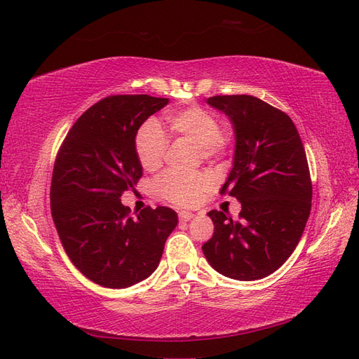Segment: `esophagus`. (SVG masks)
<instances>
[{
    "instance_id": "1",
    "label": "esophagus",
    "mask_w": 359,
    "mask_h": 359,
    "mask_svg": "<svg viewBox=\"0 0 359 359\" xmlns=\"http://www.w3.org/2000/svg\"><path fill=\"white\" fill-rule=\"evenodd\" d=\"M178 217H180V222L181 223H187V222H190L193 219V214L189 212V211H180Z\"/></svg>"
}]
</instances>
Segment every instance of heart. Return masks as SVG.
<instances>
[{
  "instance_id": "1",
  "label": "heart",
  "mask_w": 359,
  "mask_h": 359,
  "mask_svg": "<svg viewBox=\"0 0 359 359\" xmlns=\"http://www.w3.org/2000/svg\"><path fill=\"white\" fill-rule=\"evenodd\" d=\"M170 128L180 136L198 144L203 157L219 154L224 147V136L220 132L219 121L214 114L199 106H190L186 109L173 111L168 115ZM168 151V137L156 121L145 123L136 136L137 158L147 170H154L161 166ZM212 186V181L205 173L184 175L178 172H168L157 184L160 194L165 199L190 206L198 203L205 191Z\"/></svg>"
}]
</instances>
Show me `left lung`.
Segmentation results:
<instances>
[{"label": "left lung", "mask_w": 359, "mask_h": 359, "mask_svg": "<svg viewBox=\"0 0 359 359\" xmlns=\"http://www.w3.org/2000/svg\"><path fill=\"white\" fill-rule=\"evenodd\" d=\"M231 119L232 169L222 193L241 202L240 220L210 211L212 238L202 245L210 265L226 277L252 281L283 265L298 245L311 210L306 151L295 124L253 95L206 100Z\"/></svg>", "instance_id": "8db88e82"}]
</instances>
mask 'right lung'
<instances>
[{
	"mask_svg": "<svg viewBox=\"0 0 359 359\" xmlns=\"http://www.w3.org/2000/svg\"><path fill=\"white\" fill-rule=\"evenodd\" d=\"M169 99L112 95L83 112L60 148L50 186L52 219L64 250L94 283L124 289L157 269L177 212L157 206L130 217L121 203L142 177L136 135Z\"/></svg>",
	"mask_w": 359,
	"mask_h": 359,
	"instance_id": "right-lung-1",
	"label": "right lung"
}]
</instances>
